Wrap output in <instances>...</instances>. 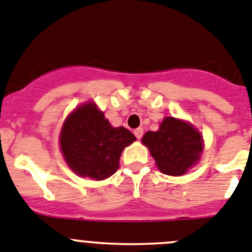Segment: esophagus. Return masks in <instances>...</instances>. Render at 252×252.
Returning <instances> with one entry per match:
<instances>
[{"mask_svg": "<svg viewBox=\"0 0 252 252\" xmlns=\"http://www.w3.org/2000/svg\"><path fill=\"white\" fill-rule=\"evenodd\" d=\"M134 134H135V137H137V139H140V138L143 137V128H138L134 130Z\"/></svg>", "mask_w": 252, "mask_h": 252, "instance_id": "esophagus-1", "label": "esophagus"}]
</instances>
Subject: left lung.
I'll return each instance as SVG.
<instances>
[{"label":"left lung","mask_w":252,"mask_h":252,"mask_svg":"<svg viewBox=\"0 0 252 252\" xmlns=\"http://www.w3.org/2000/svg\"><path fill=\"white\" fill-rule=\"evenodd\" d=\"M142 143L147 145L155 164L166 175L180 176L199 161L203 137L190 123L165 117L159 130L147 131Z\"/></svg>","instance_id":"left-lung-1"}]
</instances>
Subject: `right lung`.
Returning <instances> with one entry per match:
<instances>
[{
    "mask_svg": "<svg viewBox=\"0 0 252 252\" xmlns=\"http://www.w3.org/2000/svg\"><path fill=\"white\" fill-rule=\"evenodd\" d=\"M135 139L124 126H110L95 103L89 102L68 115L60 144L65 163L77 175L103 180L117 171L124 148Z\"/></svg>",
    "mask_w": 252,
    "mask_h": 252,
    "instance_id": "1",
    "label": "right lung"
}]
</instances>
